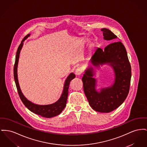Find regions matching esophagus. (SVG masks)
Instances as JSON below:
<instances>
[{"instance_id": "esophagus-1", "label": "esophagus", "mask_w": 147, "mask_h": 147, "mask_svg": "<svg viewBox=\"0 0 147 147\" xmlns=\"http://www.w3.org/2000/svg\"><path fill=\"white\" fill-rule=\"evenodd\" d=\"M83 73V70L81 68H78L76 70L75 74L76 76H80Z\"/></svg>"}]
</instances>
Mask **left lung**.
<instances>
[{
	"mask_svg": "<svg viewBox=\"0 0 147 147\" xmlns=\"http://www.w3.org/2000/svg\"><path fill=\"white\" fill-rule=\"evenodd\" d=\"M101 30L105 40L117 38L108 29L103 28ZM90 63L91 65L85 70L82 77L84 93L89 105L95 111L111 112L124 102L129 93L131 66L126 49L121 42L110 44L103 51L97 48L90 59ZM105 65L113 69L114 80L109 86L98 88L96 69Z\"/></svg>",
	"mask_w": 147,
	"mask_h": 147,
	"instance_id": "obj_1",
	"label": "left lung"
}]
</instances>
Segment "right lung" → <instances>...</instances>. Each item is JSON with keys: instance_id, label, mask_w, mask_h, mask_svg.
I'll return each instance as SVG.
<instances>
[{"instance_id": "add662e5", "label": "right lung", "mask_w": 147, "mask_h": 147, "mask_svg": "<svg viewBox=\"0 0 147 147\" xmlns=\"http://www.w3.org/2000/svg\"><path fill=\"white\" fill-rule=\"evenodd\" d=\"M30 36V34H29L23 39V40L22 41L21 43L18 48L17 52L16 54V61L14 67V77L17 88L18 92L22 102L25 105L26 108L32 112L34 113L35 114L40 115L44 118H52L60 114L61 112L63 111V109L65 108L68 95L69 83L73 79L76 77V75L73 73H71L69 74V76L67 77L64 82L63 89L60 98L58 99L57 101H56L54 103L47 105H40L34 103L32 102L29 100L23 94L20 87L19 86L18 78V65L20 51L24 45L23 43L25 41V40H26Z\"/></svg>"}]
</instances>
